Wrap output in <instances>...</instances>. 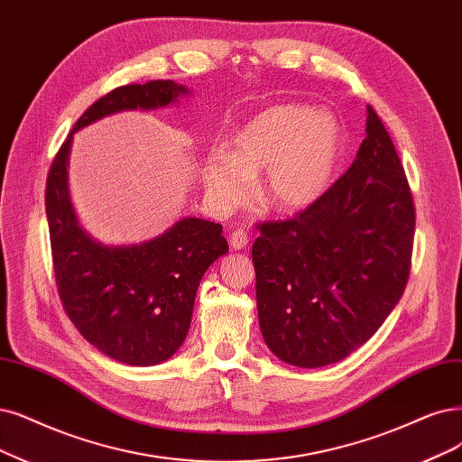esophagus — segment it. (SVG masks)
<instances>
[{"label":"esophagus","instance_id":"esophagus-1","mask_svg":"<svg viewBox=\"0 0 462 462\" xmlns=\"http://www.w3.org/2000/svg\"><path fill=\"white\" fill-rule=\"evenodd\" d=\"M247 244H249V237H247V232H245V230L237 228V230H234V232H232V236H230V245H232V249H234V251H242V249H245V247H247Z\"/></svg>","mask_w":462,"mask_h":462}]
</instances>
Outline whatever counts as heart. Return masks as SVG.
<instances>
[{
	"instance_id": "1",
	"label": "heart",
	"mask_w": 462,
	"mask_h": 462,
	"mask_svg": "<svg viewBox=\"0 0 462 462\" xmlns=\"http://www.w3.org/2000/svg\"><path fill=\"white\" fill-rule=\"evenodd\" d=\"M343 153V131L328 112L282 105L254 116L234 134L230 153L203 163V182L218 211L244 205L261 177L259 199L268 211L299 213L329 190Z\"/></svg>"
}]
</instances>
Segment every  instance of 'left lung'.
<instances>
[{"label":"left lung","mask_w":462,"mask_h":462,"mask_svg":"<svg viewBox=\"0 0 462 462\" xmlns=\"http://www.w3.org/2000/svg\"><path fill=\"white\" fill-rule=\"evenodd\" d=\"M346 173L295 218L263 222L253 244L264 343L282 362L323 367L377 333L411 268L415 205L381 117Z\"/></svg>","instance_id":"obj_1"}]
</instances>
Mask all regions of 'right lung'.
<instances>
[{
    "mask_svg": "<svg viewBox=\"0 0 462 462\" xmlns=\"http://www.w3.org/2000/svg\"><path fill=\"white\" fill-rule=\"evenodd\" d=\"M188 93L171 79L110 91L78 119L47 177L51 253L64 310L85 340L127 365H158L182 346L199 282L205 270L228 253L226 237L215 222L184 217L143 244H100L79 226L74 213L68 160L79 129L124 110L175 105Z\"/></svg>",
    "mask_w": 462,
    "mask_h": 462,
    "instance_id": "right-lung-1",
    "label": "right lung"
}]
</instances>
